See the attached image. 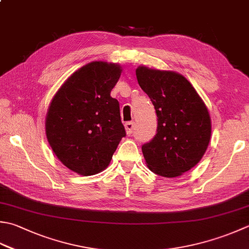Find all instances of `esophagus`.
<instances>
[{
	"mask_svg": "<svg viewBox=\"0 0 249 249\" xmlns=\"http://www.w3.org/2000/svg\"><path fill=\"white\" fill-rule=\"evenodd\" d=\"M134 127H135V123H134V122H127V123H125L126 134H127V135L129 136L131 133H133Z\"/></svg>",
	"mask_w": 249,
	"mask_h": 249,
	"instance_id": "1",
	"label": "esophagus"
}]
</instances>
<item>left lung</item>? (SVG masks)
I'll return each instance as SVG.
<instances>
[{
  "mask_svg": "<svg viewBox=\"0 0 249 249\" xmlns=\"http://www.w3.org/2000/svg\"><path fill=\"white\" fill-rule=\"evenodd\" d=\"M136 76L158 115L157 135L141 148L145 164L160 176H181L201 160L211 140L205 102L180 73L139 66Z\"/></svg>",
  "mask_w": 249,
  "mask_h": 249,
  "instance_id": "1",
  "label": "left lung"
}]
</instances>
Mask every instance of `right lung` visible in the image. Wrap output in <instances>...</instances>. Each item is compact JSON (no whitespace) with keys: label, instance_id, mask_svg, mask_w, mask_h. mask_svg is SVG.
<instances>
[{"label":"right lung","instance_id":"right-lung-1","mask_svg":"<svg viewBox=\"0 0 249 249\" xmlns=\"http://www.w3.org/2000/svg\"><path fill=\"white\" fill-rule=\"evenodd\" d=\"M121 73L118 63H87L63 82L48 107V143L66 167L82 176L108 167L126 135L119 101L110 96Z\"/></svg>","mask_w":249,"mask_h":249}]
</instances>
